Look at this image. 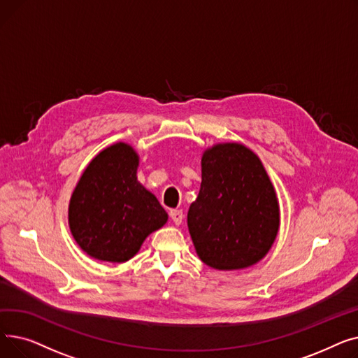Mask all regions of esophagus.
I'll use <instances>...</instances> for the list:
<instances>
[{
    "instance_id": "obj_1",
    "label": "esophagus",
    "mask_w": 358,
    "mask_h": 358,
    "mask_svg": "<svg viewBox=\"0 0 358 358\" xmlns=\"http://www.w3.org/2000/svg\"><path fill=\"white\" fill-rule=\"evenodd\" d=\"M169 217L173 219V222L176 224H181V222L184 219V215H182V212L180 209H173L171 212H169Z\"/></svg>"
}]
</instances>
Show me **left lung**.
I'll return each instance as SVG.
<instances>
[{
  "mask_svg": "<svg viewBox=\"0 0 358 358\" xmlns=\"http://www.w3.org/2000/svg\"><path fill=\"white\" fill-rule=\"evenodd\" d=\"M274 187L258 157L222 143L201 158V184L187 223L200 259L217 270L245 268L264 257L278 231Z\"/></svg>",
  "mask_w": 358,
  "mask_h": 358,
  "instance_id": "1",
  "label": "left lung"
}]
</instances>
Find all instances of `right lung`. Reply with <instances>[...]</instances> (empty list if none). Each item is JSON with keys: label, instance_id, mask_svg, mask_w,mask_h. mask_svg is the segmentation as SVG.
<instances>
[{"label": "right lung", "instance_id": "add662e5", "mask_svg": "<svg viewBox=\"0 0 358 358\" xmlns=\"http://www.w3.org/2000/svg\"><path fill=\"white\" fill-rule=\"evenodd\" d=\"M138 155L131 146L106 148L84 171L69 203V228L92 258L124 262L168 215L136 178Z\"/></svg>", "mask_w": 358, "mask_h": 358}]
</instances>
